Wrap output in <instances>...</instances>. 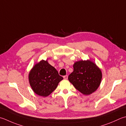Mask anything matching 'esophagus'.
Returning a JSON list of instances; mask_svg holds the SVG:
<instances>
[{"mask_svg":"<svg viewBox=\"0 0 126 126\" xmlns=\"http://www.w3.org/2000/svg\"><path fill=\"white\" fill-rule=\"evenodd\" d=\"M68 75H65V76H63L64 79H65V80H67V79H68Z\"/></svg>","mask_w":126,"mask_h":126,"instance_id":"34e87169","label":"esophagus"}]
</instances>
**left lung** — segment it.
Returning <instances> with one entry per match:
<instances>
[{
	"label": "left lung",
	"instance_id": "1",
	"mask_svg": "<svg viewBox=\"0 0 126 126\" xmlns=\"http://www.w3.org/2000/svg\"><path fill=\"white\" fill-rule=\"evenodd\" d=\"M73 68L68 80L76 90L83 94L89 95L98 89L102 73L95 63L91 60H80L75 62Z\"/></svg>",
	"mask_w": 126,
	"mask_h": 126
}]
</instances>
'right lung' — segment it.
Wrapping results in <instances>:
<instances>
[{
  "label": "right lung",
  "instance_id": "right-lung-1",
  "mask_svg": "<svg viewBox=\"0 0 126 126\" xmlns=\"http://www.w3.org/2000/svg\"><path fill=\"white\" fill-rule=\"evenodd\" d=\"M28 79L34 93L46 97L55 90L63 79L57 70L46 61L42 60L33 66L29 73Z\"/></svg>",
  "mask_w": 126,
  "mask_h": 126
}]
</instances>
